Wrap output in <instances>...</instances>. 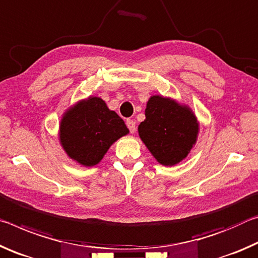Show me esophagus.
I'll use <instances>...</instances> for the list:
<instances>
[{"instance_id": "esophagus-1", "label": "esophagus", "mask_w": 258, "mask_h": 258, "mask_svg": "<svg viewBox=\"0 0 258 258\" xmlns=\"http://www.w3.org/2000/svg\"><path fill=\"white\" fill-rule=\"evenodd\" d=\"M125 123H126V126L129 128L130 133L134 134L135 132H136V122H135L134 120H126Z\"/></svg>"}]
</instances>
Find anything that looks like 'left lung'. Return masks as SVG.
<instances>
[{"mask_svg":"<svg viewBox=\"0 0 258 258\" xmlns=\"http://www.w3.org/2000/svg\"><path fill=\"white\" fill-rule=\"evenodd\" d=\"M200 125L188 105L153 95L145 108L138 135L157 161L166 167L179 163L194 147Z\"/></svg>","mask_w":258,"mask_h":258,"instance_id":"obj_1","label":"left lung"}]
</instances>
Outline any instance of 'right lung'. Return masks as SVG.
<instances>
[{"label": "right lung", "instance_id": "right-lung-1", "mask_svg": "<svg viewBox=\"0 0 258 258\" xmlns=\"http://www.w3.org/2000/svg\"><path fill=\"white\" fill-rule=\"evenodd\" d=\"M128 134L124 121L96 96L67 108L58 130L59 142L67 157L83 167L98 164L109 147Z\"/></svg>", "mask_w": 258, "mask_h": 258}]
</instances>
